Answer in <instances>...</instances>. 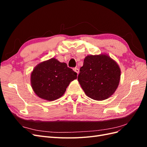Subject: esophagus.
Segmentation results:
<instances>
[{
    "instance_id": "34e87169",
    "label": "esophagus",
    "mask_w": 147,
    "mask_h": 147,
    "mask_svg": "<svg viewBox=\"0 0 147 147\" xmlns=\"http://www.w3.org/2000/svg\"><path fill=\"white\" fill-rule=\"evenodd\" d=\"M74 70L75 72H76L77 74H79V69H78V68H74Z\"/></svg>"
}]
</instances>
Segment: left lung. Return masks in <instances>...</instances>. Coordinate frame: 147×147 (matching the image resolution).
I'll return each instance as SVG.
<instances>
[{
  "instance_id": "8db88e82",
  "label": "left lung",
  "mask_w": 147,
  "mask_h": 147,
  "mask_svg": "<svg viewBox=\"0 0 147 147\" xmlns=\"http://www.w3.org/2000/svg\"><path fill=\"white\" fill-rule=\"evenodd\" d=\"M80 71L78 81L86 95L92 99H108L118 86L121 70L107 55L86 56Z\"/></svg>"
}]
</instances>
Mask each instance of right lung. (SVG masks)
<instances>
[{
  "instance_id": "add662e5",
  "label": "right lung",
  "mask_w": 147,
  "mask_h": 147,
  "mask_svg": "<svg viewBox=\"0 0 147 147\" xmlns=\"http://www.w3.org/2000/svg\"><path fill=\"white\" fill-rule=\"evenodd\" d=\"M77 78V74L53 57L35 67L30 75L32 90L40 98L53 101L63 96L71 82Z\"/></svg>"
}]
</instances>
